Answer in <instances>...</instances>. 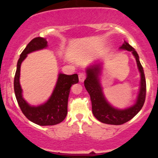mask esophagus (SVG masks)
I'll list each match as a JSON object with an SVG mask.
<instances>
[{
	"label": "esophagus",
	"instance_id": "obj_1",
	"mask_svg": "<svg viewBox=\"0 0 158 158\" xmlns=\"http://www.w3.org/2000/svg\"><path fill=\"white\" fill-rule=\"evenodd\" d=\"M86 78V73L85 72H81L79 74V79L80 81H83Z\"/></svg>",
	"mask_w": 158,
	"mask_h": 158
}]
</instances>
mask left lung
I'll return each instance as SVG.
<instances>
[{
    "instance_id": "left-lung-1",
    "label": "left lung",
    "mask_w": 158,
    "mask_h": 158,
    "mask_svg": "<svg viewBox=\"0 0 158 158\" xmlns=\"http://www.w3.org/2000/svg\"><path fill=\"white\" fill-rule=\"evenodd\" d=\"M120 48L132 52L141 74L140 90L135 106L125 110H118L108 104L103 96L102 88L99 84L98 77L100 71V67L99 65H96L87 70L88 77L85 80V87L90 94L91 99L92 111L94 117L100 122L110 125H122L129 121L141 110L146 100V82L143 68L139 61L138 54L135 49L126 41Z\"/></svg>"
}]
</instances>
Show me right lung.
Listing matches in <instances>:
<instances>
[{
    "instance_id": "1",
    "label": "right lung",
    "mask_w": 158,
    "mask_h": 158,
    "mask_svg": "<svg viewBox=\"0 0 158 158\" xmlns=\"http://www.w3.org/2000/svg\"><path fill=\"white\" fill-rule=\"evenodd\" d=\"M47 44L48 41L44 38L36 37L31 40L20 56L14 79V90L21 111L29 120L39 126H53L64 120L68 114L70 87L79 81L77 74L69 76L60 73L53 93L48 102L38 107L27 104L22 97V90L19 83L21 64L27 54L46 48Z\"/></svg>"
}]
</instances>
